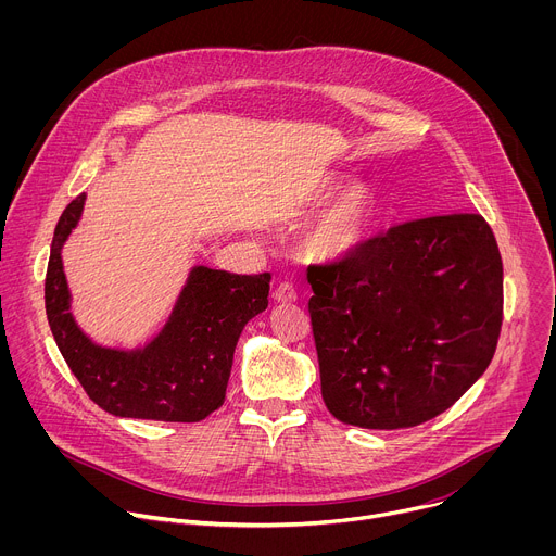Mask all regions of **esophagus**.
Returning a JSON list of instances; mask_svg holds the SVG:
<instances>
[{"instance_id": "obj_1", "label": "esophagus", "mask_w": 556, "mask_h": 556, "mask_svg": "<svg viewBox=\"0 0 556 556\" xmlns=\"http://www.w3.org/2000/svg\"><path fill=\"white\" fill-rule=\"evenodd\" d=\"M273 299H275V303H294L299 296H296V290L292 283H279L273 290Z\"/></svg>"}]
</instances>
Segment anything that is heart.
Masks as SVG:
<instances>
[{"mask_svg":"<svg viewBox=\"0 0 556 556\" xmlns=\"http://www.w3.org/2000/svg\"><path fill=\"white\" fill-rule=\"evenodd\" d=\"M369 213L361 198L350 195L332 204L307 235L309 253L321 262H343L352 257L367 237Z\"/></svg>","mask_w":556,"mask_h":556,"instance_id":"1","label":"heart"}]
</instances>
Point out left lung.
Returning <instances> with one entry per match:
<instances>
[{
	"label": "left lung",
	"mask_w": 556,
	"mask_h": 556,
	"mask_svg": "<svg viewBox=\"0 0 556 556\" xmlns=\"http://www.w3.org/2000/svg\"><path fill=\"white\" fill-rule=\"evenodd\" d=\"M307 281L324 403L345 425H422L493 361L504 268L478 213L393 226L343 262L309 266Z\"/></svg>",
	"instance_id": "left-lung-1"
}]
</instances>
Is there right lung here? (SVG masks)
Wrapping results in <instances>:
<instances>
[{
	"label": "right lung",
	"instance_id": "1",
	"mask_svg": "<svg viewBox=\"0 0 556 556\" xmlns=\"http://www.w3.org/2000/svg\"><path fill=\"white\" fill-rule=\"evenodd\" d=\"M86 193L61 213L46 273V314L61 356L112 416L200 422L222 407L237 339L268 307L270 275L193 266L165 326L136 345L90 337L72 312L61 251L84 215Z\"/></svg>",
	"mask_w": 556,
	"mask_h": 556
}]
</instances>
